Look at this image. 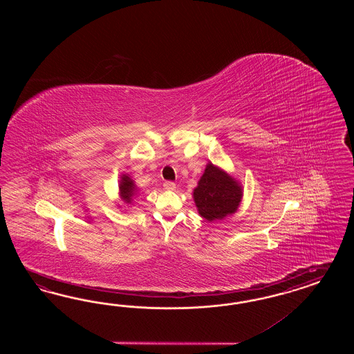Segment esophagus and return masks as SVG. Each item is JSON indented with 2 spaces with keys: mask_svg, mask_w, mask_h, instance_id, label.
<instances>
[{
  "mask_svg": "<svg viewBox=\"0 0 354 354\" xmlns=\"http://www.w3.org/2000/svg\"><path fill=\"white\" fill-rule=\"evenodd\" d=\"M163 188H165L166 191H175V189H176V185H175V183L166 182L163 184Z\"/></svg>",
  "mask_w": 354,
  "mask_h": 354,
  "instance_id": "1",
  "label": "esophagus"
}]
</instances>
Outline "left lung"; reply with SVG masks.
I'll return each mask as SVG.
<instances>
[{
	"label": "left lung",
	"mask_w": 354,
	"mask_h": 354,
	"mask_svg": "<svg viewBox=\"0 0 354 354\" xmlns=\"http://www.w3.org/2000/svg\"><path fill=\"white\" fill-rule=\"evenodd\" d=\"M198 214L209 222L235 214L243 200V185L232 175L209 162L193 189Z\"/></svg>",
	"instance_id": "left-lung-1"
}]
</instances>
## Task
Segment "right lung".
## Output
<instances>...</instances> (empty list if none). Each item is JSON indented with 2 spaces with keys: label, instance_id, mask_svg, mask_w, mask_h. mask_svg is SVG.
Here are the masks:
<instances>
[{
  "label": "right lung",
  "instance_id": "obj_1",
  "mask_svg": "<svg viewBox=\"0 0 354 354\" xmlns=\"http://www.w3.org/2000/svg\"><path fill=\"white\" fill-rule=\"evenodd\" d=\"M118 191L119 200H122L126 205H131V203L133 201V197L139 193L140 189L129 174H122L120 180H119ZM119 207H120V205H119Z\"/></svg>",
  "mask_w": 354,
  "mask_h": 354
}]
</instances>
